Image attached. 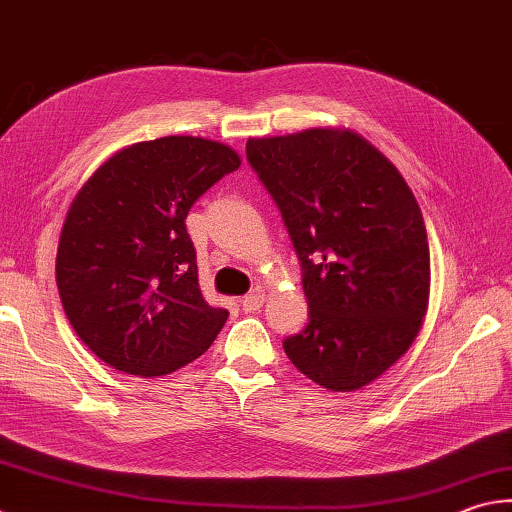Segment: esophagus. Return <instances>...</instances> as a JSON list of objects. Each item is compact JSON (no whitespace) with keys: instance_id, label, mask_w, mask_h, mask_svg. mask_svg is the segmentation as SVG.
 Returning <instances> with one entry per match:
<instances>
[{"instance_id":"obj_1","label":"esophagus","mask_w":512,"mask_h":512,"mask_svg":"<svg viewBox=\"0 0 512 512\" xmlns=\"http://www.w3.org/2000/svg\"><path fill=\"white\" fill-rule=\"evenodd\" d=\"M263 303H265V292L260 287H256L254 292H249L247 296L240 298V307H243L245 312H256L263 307Z\"/></svg>"}]
</instances>
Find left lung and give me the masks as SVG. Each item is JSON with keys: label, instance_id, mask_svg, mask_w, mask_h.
Masks as SVG:
<instances>
[{"label": "left lung", "instance_id": "1", "mask_svg": "<svg viewBox=\"0 0 512 512\" xmlns=\"http://www.w3.org/2000/svg\"><path fill=\"white\" fill-rule=\"evenodd\" d=\"M247 160L303 265L310 323L285 339V354L327 390H361L410 350L428 312L419 202L399 169L350 129L249 138Z\"/></svg>", "mask_w": 512, "mask_h": 512}]
</instances>
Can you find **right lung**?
Masks as SVG:
<instances>
[{
	"instance_id": "1",
	"label": "right lung",
	"mask_w": 512,
	"mask_h": 512,
	"mask_svg": "<svg viewBox=\"0 0 512 512\" xmlns=\"http://www.w3.org/2000/svg\"><path fill=\"white\" fill-rule=\"evenodd\" d=\"M240 156L223 142L167 136L129 144L77 189L57 243L64 314L111 368L162 376L214 343L229 312L198 285L185 218Z\"/></svg>"
}]
</instances>
